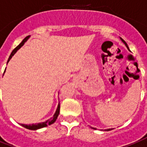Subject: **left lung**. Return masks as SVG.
I'll return each instance as SVG.
<instances>
[{
  "label": "left lung",
  "mask_w": 147,
  "mask_h": 147,
  "mask_svg": "<svg viewBox=\"0 0 147 147\" xmlns=\"http://www.w3.org/2000/svg\"><path fill=\"white\" fill-rule=\"evenodd\" d=\"M120 39H121V40L123 41V43L124 45H126V47H127V49L129 50V48H128V45H127V43H126V42L124 41V40H123V39H122V38H120ZM129 51H130V50H129ZM94 129H95V128H94ZM111 129H107V130H105V131H111Z\"/></svg>",
  "instance_id": "obj_1"
}]
</instances>
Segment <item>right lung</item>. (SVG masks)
<instances>
[{"label":"right lung","instance_id":"add662e5","mask_svg":"<svg viewBox=\"0 0 147 147\" xmlns=\"http://www.w3.org/2000/svg\"><path fill=\"white\" fill-rule=\"evenodd\" d=\"M29 37H30V36H26V37L24 38L23 40H22V42L20 43V45L16 47V49H13V51L12 52V53H11V55L9 56V59H8V62H7V63H9V61L11 59V58L14 56V54H15V53H16V52H17V51H18V50H19V49H20L24 45V43L27 41ZM59 109H60V106H59V104H58V107H57V109H56V112H55V114H54V115H53L51 119H49V120H47V121H45V122H43V123H39L28 124V125H27V124H20V125H21L22 127H25L26 129H28V130H32V131H36V130H38V129H40V128H43V127H47L48 125H51V124L54 123L56 122V119H57V117H58V115H59Z\"/></svg>","mask_w":147,"mask_h":147}]
</instances>
